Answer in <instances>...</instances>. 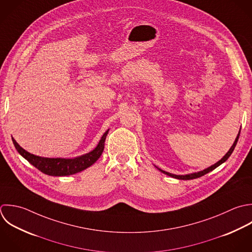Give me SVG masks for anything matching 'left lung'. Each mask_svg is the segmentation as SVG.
I'll list each match as a JSON object with an SVG mask.
<instances>
[{"instance_id": "obj_1", "label": "left lung", "mask_w": 252, "mask_h": 252, "mask_svg": "<svg viewBox=\"0 0 252 252\" xmlns=\"http://www.w3.org/2000/svg\"><path fill=\"white\" fill-rule=\"evenodd\" d=\"M240 133H241V129H240V131H239V134H238L237 137H236V140H235L234 144L232 145V147L230 148V150L227 152V154H226L220 161H218V162L215 163L214 165H212V166H210V167H208V168H206V169H204V170H202V171L195 172V173H191V174H188V175H174V174H171V173H169V172H166V171H164V170L158 168L157 166H155V167H156L160 172H162L163 174H165V175H167V176H169V177L178 179V180H193V179L200 178V177H202V176L208 174L209 172L213 171L214 169H216L217 167H219L221 164H223L224 162H226V161L228 160V158L231 156V154L233 153V151H234V149H235V147H236V145H237V143H238V140H239V137H240Z\"/></svg>"}]
</instances>
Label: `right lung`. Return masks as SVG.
<instances>
[{
	"label": "right lung",
	"instance_id": "add662e5",
	"mask_svg": "<svg viewBox=\"0 0 252 252\" xmlns=\"http://www.w3.org/2000/svg\"><path fill=\"white\" fill-rule=\"evenodd\" d=\"M108 132L109 129L102 135L97 146L92 151L75 158H46L36 156L24 150L12 137L11 139L17 152L39 171L48 176L63 177L79 173L92 166L103 153Z\"/></svg>",
	"mask_w": 252,
	"mask_h": 252
}]
</instances>
